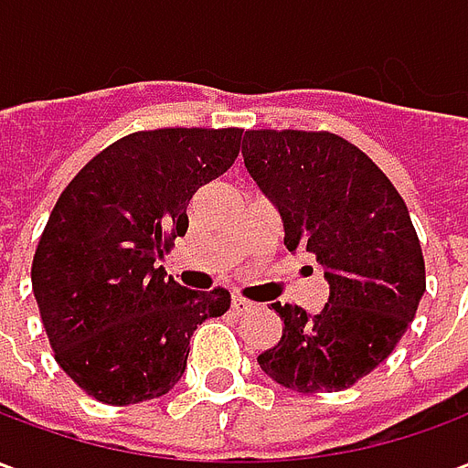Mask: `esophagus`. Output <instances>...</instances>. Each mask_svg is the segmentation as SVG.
I'll return each mask as SVG.
<instances>
[{
  "instance_id": "esophagus-1",
  "label": "esophagus",
  "mask_w": 468,
  "mask_h": 468,
  "mask_svg": "<svg viewBox=\"0 0 468 468\" xmlns=\"http://www.w3.org/2000/svg\"><path fill=\"white\" fill-rule=\"evenodd\" d=\"M230 305H233V311L238 315L248 314V311L253 308V303H250L248 298H243V295H233V298H230Z\"/></svg>"
}]
</instances>
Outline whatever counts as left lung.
<instances>
[{
    "instance_id": "1",
    "label": "left lung",
    "mask_w": 468,
    "mask_h": 468,
    "mask_svg": "<svg viewBox=\"0 0 468 468\" xmlns=\"http://www.w3.org/2000/svg\"><path fill=\"white\" fill-rule=\"evenodd\" d=\"M243 160L281 213L285 248L314 255L331 288L315 315L273 303L283 335L258 363L305 396L351 388L391 356L426 291L409 207L368 154L325 130H248Z\"/></svg>"
}]
</instances>
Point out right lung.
<instances>
[{
  "instance_id": "1",
  "label": "right lung",
  "mask_w": 468,
  "mask_h": 468,
  "mask_svg": "<svg viewBox=\"0 0 468 468\" xmlns=\"http://www.w3.org/2000/svg\"><path fill=\"white\" fill-rule=\"evenodd\" d=\"M240 127H160L107 144L57 197L32 261L55 361L110 406L180 381L190 335L230 308L225 288L187 291L157 265L187 230V203L240 153Z\"/></svg>"
}]
</instances>
